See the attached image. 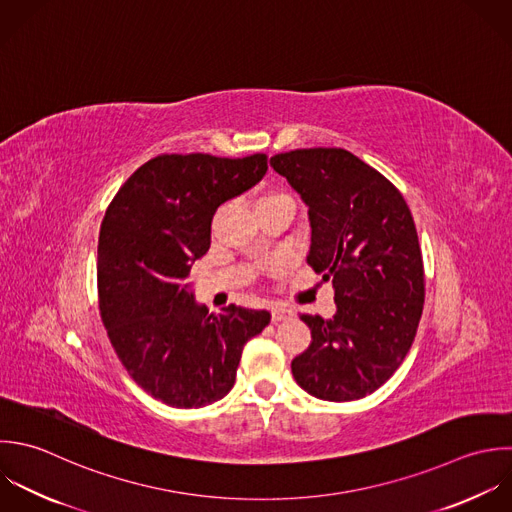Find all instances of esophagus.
Here are the masks:
<instances>
[{
  "label": "esophagus",
  "mask_w": 512,
  "mask_h": 512,
  "mask_svg": "<svg viewBox=\"0 0 512 512\" xmlns=\"http://www.w3.org/2000/svg\"><path fill=\"white\" fill-rule=\"evenodd\" d=\"M271 317H273V323H279V321L291 319V317H293V309L283 307V305H275V307L271 309Z\"/></svg>",
  "instance_id": "1"
}]
</instances>
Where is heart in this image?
I'll return each instance as SVG.
<instances>
[{"instance_id":"b5f03b06","label":"heart","mask_w":512,"mask_h":512,"mask_svg":"<svg viewBox=\"0 0 512 512\" xmlns=\"http://www.w3.org/2000/svg\"><path fill=\"white\" fill-rule=\"evenodd\" d=\"M275 197H285V195H281V193H269V195H263L261 199H259V203H263V201H269V199H275ZM257 203V205H259Z\"/></svg>"}]
</instances>
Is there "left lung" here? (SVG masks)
<instances>
[{"instance_id":"8db88e82","label":"left lung","mask_w":512,"mask_h":512,"mask_svg":"<svg viewBox=\"0 0 512 512\" xmlns=\"http://www.w3.org/2000/svg\"><path fill=\"white\" fill-rule=\"evenodd\" d=\"M269 163L309 207L307 263L333 283L337 303L333 319L301 315L311 345L293 359V377L323 401L363 399L399 369L421 321L425 269L411 209L347 149H295Z\"/></svg>"}]
</instances>
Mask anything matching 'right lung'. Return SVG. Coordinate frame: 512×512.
Returning <instances> with one entry per match:
<instances>
[{
	"instance_id": "right-lung-1",
	"label": "right lung",
	"mask_w": 512,
	"mask_h": 512,
	"mask_svg": "<svg viewBox=\"0 0 512 512\" xmlns=\"http://www.w3.org/2000/svg\"><path fill=\"white\" fill-rule=\"evenodd\" d=\"M267 173V155H157L109 203L97 245L101 321L129 377L153 399L199 409L223 399L269 311L197 305L187 279L211 245L217 207Z\"/></svg>"
}]
</instances>
